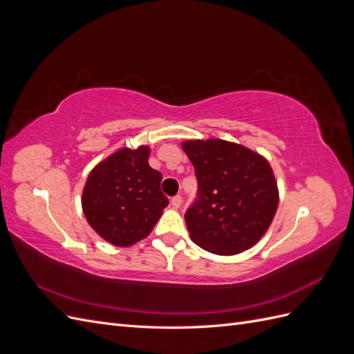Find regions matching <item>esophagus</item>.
Here are the masks:
<instances>
[{"label":"esophagus","mask_w":354,"mask_h":354,"mask_svg":"<svg viewBox=\"0 0 354 354\" xmlns=\"http://www.w3.org/2000/svg\"><path fill=\"white\" fill-rule=\"evenodd\" d=\"M171 205H173V208H180L181 207V196L180 195H177V196H174L173 199H171Z\"/></svg>","instance_id":"esophagus-1"}]
</instances>
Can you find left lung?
I'll return each instance as SVG.
<instances>
[{
	"label": "left lung",
	"instance_id": "1",
	"mask_svg": "<svg viewBox=\"0 0 354 354\" xmlns=\"http://www.w3.org/2000/svg\"><path fill=\"white\" fill-rule=\"evenodd\" d=\"M198 201L186 212L190 239L217 255H236L269 230L279 205L273 169L263 155L221 138L186 140Z\"/></svg>",
	"mask_w": 354,
	"mask_h": 354
}]
</instances>
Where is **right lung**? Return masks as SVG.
Masks as SVG:
<instances>
[{
    "mask_svg": "<svg viewBox=\"0 0 354 354\" xmlns=\"http://www.w3.org/2000/svg\"><path fill=\"white\" fill-rule=\"evenodd\" d=\"M151 147H121L95 165L82 190L91 229L115 246H131L152 232L168 205L159 171L149 165Z\"/></svg>",
    "mask_w": 354,
    "mask_h": 354,
    "instance_id": "right-lung-1",
    "label": "right lung"
}]
</instances>
